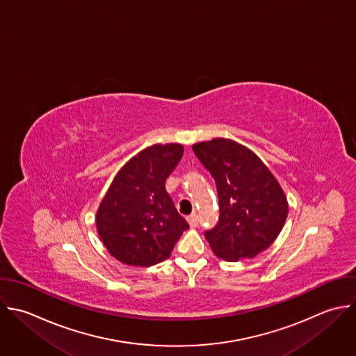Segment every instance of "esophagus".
I'll return each instance as SVG.
<instances>
[{"label": "esophagus", "mask_w": 356, "mask_h": 356, "mask_svg": "<svg viewBox=\"0 0 356 356\" xmlns=\"http://www.w3.org/2000/svg\"><path fill=\"white\" fill-rule=\"evenodd\" d=\"M187 222H188L190 227H193V229L198 227V223H200V220H198V215H195V213L190 215V216L187 218Z\"/></svg>", "instance_id": "1"}]
</instances>
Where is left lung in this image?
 <instances>
[{"mask_svg": "<svg viewBox=\"0 0 356 356\" xmlns=\"http://www.w3.org/2000/svg\"><path fill=\"white\" fill-rule=\"evenodd\" d=\"M193 151L218 188L219 220L205 232L215 255L237 262L264 252L289 215L287 198L276 177L251 149L229 138L197 143Z\"/></svg>", "mask_w": 356, "mask_h": 356, "instance_id": "left-lung-1", "label": "left lung"}]
</instances>
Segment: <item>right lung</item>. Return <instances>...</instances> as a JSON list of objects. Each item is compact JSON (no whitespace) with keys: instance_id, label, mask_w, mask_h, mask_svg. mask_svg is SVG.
I'll list each match as a JSON object with an SVG mask.
<instances>
[{"instance_id":"obj_1","label":"right lung","mask_w":356,"mask_h":356,"mask_svg":"<svg viewBox=\"0 0 356 356\" xmlns=\"http://www.w3.org/2000/svg\"><path fill=\"white\" fill-rule=\"evenodd\" d=\"M181 144H155L118 172L99 204L95 225L108 252L124 265L152 266L168 259L188 223L165 188L183 156Z\"/></svg>"}]
</instances>
